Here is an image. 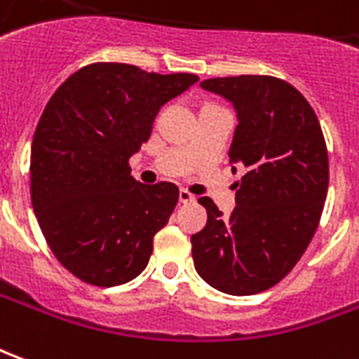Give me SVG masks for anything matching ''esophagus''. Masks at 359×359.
I'll use <instances>...</instances> for the list:
<instances>
[{"mask_svg": "<svg viewBox=\"0 0 359 359\" xmlns=\"http://www.w3.org/2000/svg\"><path fill=\"white\" fill-rule=\"evenodd\" d=\"M180 203H184V205H187V203H195V195L187 191V189H180Z\"/></svg>", "mask_w": 359, "mask_h": 359, "instance_id": "34e87169", "label": "esophagus"}]
</instances>
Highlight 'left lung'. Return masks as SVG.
<instances>
[{
  "instance_id": "obj_1",
  "label": "left lung",
  "mask_w": 359,
  "mask_h": 359,
  "mask_svg": "<svg viewBox=\"0 0 359 359\" xmlns=\"http://www.w3.org/2000/svg\"><path fill=\"white\" fill-rule=\"evenodd\" d=\"M201 86L238 111L230 164L245 174L230 216L199 199L207 226L191 236L193 263L212 288L251 296L278 284L306 253L329 189L327 144L313 108L282 79L216 77Z\"/></svg>"
}]
</instances>
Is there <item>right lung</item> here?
Listing matches in <instances>:
<instances>
[{
    "label": "right lung",
    "mask_w": 359,
    "mask_h": 359,
    "mask_svg": "<svg viewBox=\"0 0 359 359\" xmlns=\"http://www.w3.org/2000/svg\"><path fill=\"white\" fill-rule=\"evenodd\" d=\"M197 81L90 63L46 104L30 151V199L55 259L86 284L119 286L149 265L180 189L135 182L129 158L149 141L160 108Z\"/></svg>",
    "instance_id": "obj_1"
}]
</instances>
